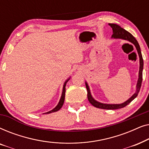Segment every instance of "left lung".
I'll return each instance as SVG.
<instances>
[{
    "instance_id": "8db88e82",
    "label": "left lung",
    "mask_w": 149,
    "mask_h": 149,
    "mask_svg": "<svg viewBox=\"0 0 149 149\" xmlns=\"http://www.w3.org/2000/svg\"><path fill=\"white\" fill-rule=\"evenodd\" d=\"M109 25L111 26V27L113 29V35H112V38H121V39L127 40H129L130 42H131L135 45L136 49H137L138 56L140 58V70H139V78H138V83H137V86H136V92L130 97V98L125 102L124 103L120 104H102L98 102L95 101L94 99L91 96L90 91H89V86L87 85V83H85V85H86V88L87 90V98L89 102L91 103V104H92L93 107L98 108V109H107V110H115V109H119L123 108L127 106L128 104H130L131 102L134 99H135L136 96H137L138 93H139L140 87H141L142 85V70H143V58H142V56L141 54V51H140V47L139 44L135 38L134 37L133 35L131 33H130L129 32H127V30H125L123 28H122L121 26L115 24H109Z\"/></svg>"
}]
</instances>
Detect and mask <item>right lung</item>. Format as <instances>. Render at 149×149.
I'll list each match as a JSON object with an SVG mask.
<instances>
[{"instance_id":"1","label":"right lung","mask_w":149,"mask_h":149,"mask_svg":"<svg viewBox=\"0 0 149 149\" xmlns=\"http://www.w3.org/2000/svg\"><path fill=\"white\" fill-rule=\"evenodd\" d=\"M70 79H68V80H67L66 82L64 83V87H63V91H62V96H61V98H60V100L58 104L56 106V107L53 110H52L51 111H49L47 113H46L45 114H49V113H54V112H56L60 110L62 107L63 106V104H64V98H65V92H66V83L68 82V80Z\"/></svg>"}]
</instances>
